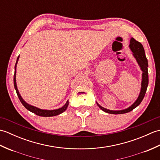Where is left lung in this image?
<instances>
[{
    "label": "left lung",
    "mask_w": 160,
    "mask_h": 160,
    "mask_svg": "<svg viewBox=\"0 0 160 160\" xmlns=\"http://www.w3.org/2000/svg\"><path fill=\"white\" fill-rule=\"evenodd\" d=\"M129 48L132 52V55L133 56L135 59L136 60L138 64L139 67H140L141 71H142V82H141V89L140 94L133 103H132L130 107H128L127 108L122 110H109L107 109L106 108H104L98 104L97 102V105L100 109L103 111L106 112L107 113L111 114H123L126 113H128V112L133 110L135 108H136L139 104H140L143 98L145 96V93L147 92V87L148 84V60L147 59V57L145 55V52L144 49V47L142 46L140 42L136 41L134 38H131L130 40V45H129Z\"/></svg>",
    "instance_id": "left-lung-1"
}]
</instances>
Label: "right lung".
Instances as JSON below:
<instances>
[{
    "mask_svg": "<svg viewBox=\"0 0 160 160\" xmlns=\"http://www.w3.org/2000/svg\"><path fill=\"white\" fill-rule=\"evenodd\" d=\"M19 57L20 56H18L16 60V62L15 64V71H14V76H13V84H14V88L16 91V93L18 95V97L19 98L20 101L21 102V103L22 105L25 107L27 109L28 111L32 112V113H35L37 115H39V116H42V117H52V116H56V115H60L63 112L67 110V108L69 106V100L67 101V102L65 104L63 105L62 107H60L59 108H57V109H53V110H47V109H41V108H39L33 106V105H31L28 104V102L24 100L22 96H20V94L18 91V87H17V84H16V67H17V64H18V61L19 60Z\"/></svg>",
    "mask_w": 160,
    "mask_h": 160,
    "instance_id": "add662e5",
    "label": "right lung"
}]
</instances>
